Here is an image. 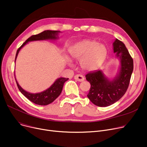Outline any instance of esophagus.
<instances>
[{
  "label": "esophagus",
  "mask_w": 147,
  "mask_h": 147,
  "mask_svg": "<svg viewBox=\"0 0 147 147\" xmlns=\"http://www.w3.org/2000/svg\"><path fill=\"white\" fill-rule=\"evenodd\" d=\"M74 79L76 80V81H79V82H82L84 81V77L82 75H76L74 76Z\"/></svg>",
  "instance_id": "1"
}]
</instances>
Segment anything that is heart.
<instances>
[{
    "instance_id": "heart-1",
    "label": "heart",
    "mask_w": 147,
    "mask_h": 147,
    "mask_svg": "<svg viewBox=\"0 0 147 147\" xmlns=\"http://www.w3.org/2000/svg\"><path fill=\"white\" fill-rule=\"evenodd\" d=\"M71 57L76 60H80V66L86 71H92L99 68L107 56L106 47L98 42L85 40L72 45L69 50ZM67 63L72 66L71 60L66 57Z\"/></svg>"
}]
</instances>
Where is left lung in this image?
I'll return each mask as SVG.
<instances>
[{
    "instance_id": "1",
    "label": "left lung",
    "mask_w": 147,
    "mask_h": 147,
    "mask_svg": "<svg viewBox=\"0 0 147 147\" xmlns=\"http://www.w3.org/2000/svg\"><path fill=\"white\" fill-rule=\"evenodd\" d=\"M113 52L119 59L120 65L116 76L109 79L101 70L90 72L85 75L91 84L87 95L94 105L107 107L121 98L126 92L134 69L133 59L124 43L116 38L113 42Z\"/></svg>"
}]
</instances>
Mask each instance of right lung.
Masks as SVG:
<instances>
[{
  "instance_id": "obj_1",
  "label": "right lung",
  "mask_w": 147,
  "mask_h": 147,
  "mask_svg": "<svg viewBox=\"0 0 147 147\" xmlns=\"http://www.w3.org/2000/svg\"><path fill=\"white\" fill-rule=\"evenodd\" d=\"M60 32H61L59 31L46 30L38 34H37V35H34L31 36L23 43L22 45L18 50H17L15 62H16L17 56H18L20 50L25 45H27L28 42L47 40H56L59 38L58 35ZM14 75L17 86H18L21 92L31 102L35 103L36 105L41 106H46L50 104V103L54 101L59 96V95L61 94L64 83L69 80V78H57L55 81V82L47 90L38 93H31L25 91L21 87L16 80L15 74Z\"/></svg>"
}]
</instances>
